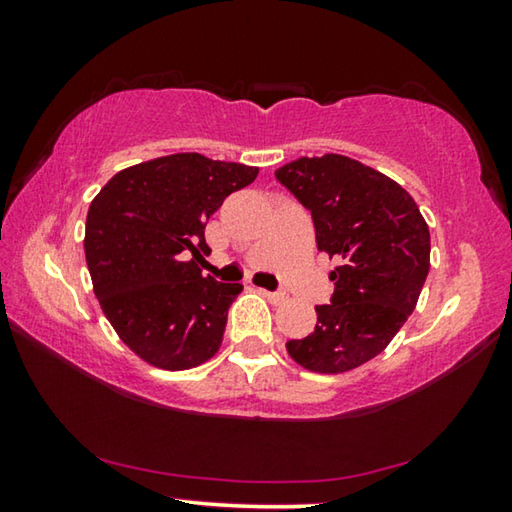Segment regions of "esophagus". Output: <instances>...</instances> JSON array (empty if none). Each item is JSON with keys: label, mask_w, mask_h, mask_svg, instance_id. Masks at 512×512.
<instances>
[{"label": "esophagus", "mask_w": 512, "mask_h": 512, "mask_svg": "<svg viewBox=\"0 0 512 512\" xmlns=\"http://www.w3.org/2000/svg\"><path fill=\"white\" fill-rule=\"evenodd\" d=\"M262 293H264L268 300L273 302V305H280V302L287 300V296H284V293H280V291H266V289H262Z\"/></svg>", "instance_id": "obj_1"}]
</instances>
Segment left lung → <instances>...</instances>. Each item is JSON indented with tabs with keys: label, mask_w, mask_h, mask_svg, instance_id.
<instances>
[{
	"label": "left lung",
	"mask_w": 512,
	"mask_h": 512,
	"mask_svg": "<svg viewBox=\"0 0 512 512\" xmlns=\"http://www.w3.org/2000/svg\"><path fill=\"white\" fill-rule=\"evenodd\" d=\"M275 178L311 212L318 250L341 262L314 332L287 350L320 375L359 368L384 352L418 305L429 273L427 221L404 187L345 155L298 158Z\"/></svg>",
	"instance_id": "obj_1"
}]
</instances>
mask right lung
Masks as SVG:
<instances>
[{
	"instance_id": "add662e5",
	"label": "right lung",
	"mask_w": 512,
	"mask_h": 512,
	"mask_svg": "<svg viewBox=\"0 0 512 512\" xmlns=\"http://www.w3.org/2000/svg\"><path fill=\"white\" fill-rule=\"evenodd\" d=\"M257 167L173 153L112 176L85 221V262L103 314L137 357L187 370L221 348L241 284L203 277L205 223Z\"/></svg>"
}]
</instances>
